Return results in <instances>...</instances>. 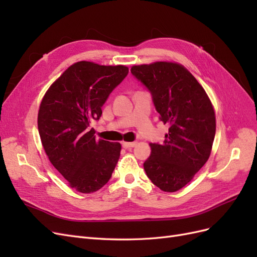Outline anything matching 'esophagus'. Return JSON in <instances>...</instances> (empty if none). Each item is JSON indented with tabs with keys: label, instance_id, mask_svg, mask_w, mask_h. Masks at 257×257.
<instances>
[{
	"label": "esophagus",
	"instance_id": "esophagus-1",
	"mask_svg": "<svg viewBox=\"0 0 257 257\" xmlns=\"http://www.w3.org/2000/svg\"><path fill=\"white\" fill-rule=\"evenodd\" d=\"M136 144H137L136 142H134V143H125V142H123L122 146H123V148H125V149H130V148L135 147Z\"/></svg>",
	"mask_w": 257,
	"mask_h": 257
}]
</instances>
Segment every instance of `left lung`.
Wrapping results in <instances>:
<instances>
[{
  "mask_svg": "<svg viewBox=\"0 0 257 257\" xmlns=\"http://www.w3.org/2000/svg\"><path fill=\"white\" fill-rule=\"evenodd\" d=\"M150 92L160 120L168 125L165 141L150 144L144 163L154 185L176 192L188 184L209 159L215 135V115L205 90L182 65L155 62L131 68Z\"/></svg>",
  "mask_w": 257,
  "mask_h": 257,
  "instance_id": "obj_1",
  "label": "left lung"
}]
</instances>
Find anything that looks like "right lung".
<instances>
[{"label":"right lung","mask_w":257,"mask_h":257,"mask_svg":"<svg viewBox=\"0 0 257 257\" xmlns=\"http://www.w3.org/2000/svg\"><path fill=\"white\" fill-rule=\"evenodd\" d=\"M128 74L123 65L104 66L81 61L52 83L38 111V133L49 161L73 189L92 193L113 173L121 145L95 138L91 127L99 120L110 93Z\"/></svg>","instance_id":"right-lung-1"}]
</instances>
